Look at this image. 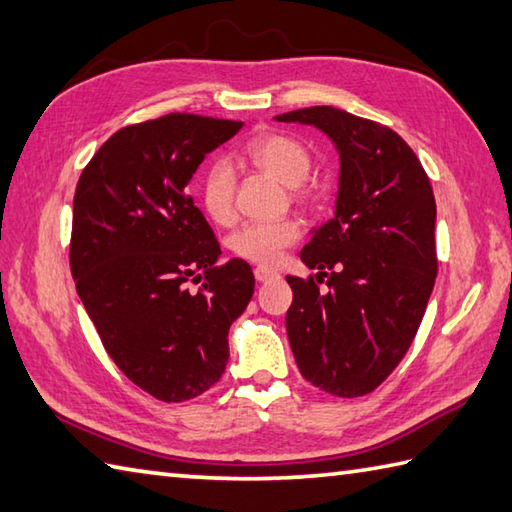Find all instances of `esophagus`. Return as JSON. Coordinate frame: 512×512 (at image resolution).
<instances>
[{
    "label": "esophagus",
    "mask_w": 512,
    "mask_h": 512,
    "mask_svg": "<svg viewBox=\"0 0 512 512\" xmlns=\"http://www.w3.org/2000/svg\"><path fill=\"white\" fill-rule=\"evenodd\" d=\"M279 277L281 275L277 273V270H273V268H264V266L255 268V279L259 281V284H266V281H275Z\"/></svg>",
    "instance_id": "1"
}]
</instances>
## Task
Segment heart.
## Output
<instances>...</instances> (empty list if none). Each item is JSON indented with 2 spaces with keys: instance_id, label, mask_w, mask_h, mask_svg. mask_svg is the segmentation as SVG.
Wrapping results in <instances>:
<instances>
[{
  "instance_id": "heart-1",
  "label": "heart",
  "mask_w": 512,
  "mask_h": 512,
  "mask_svg": "<svg viewBox=\"0 0 512 512\" xmlns=\"http://www.w3.org/2000/svg\"><path fill=\"white\" fill-rule=\"evenodd\" d=\"M244 158L259 169H264L279 182L295 187L308 178L312 167V156L301 140L288 134H262L248 140L244 147ZM235 182L233 173L224 162H215L202 176L200 182V202L204 213L217 224H228L235 215L233 204ZM301 193V189H297ZM301 228L295 220H275V222H248L237 228L228 237L237 257L246 262L273 266L277 264L284 250L299 242Z\"/></svg>"
}]
</instances>
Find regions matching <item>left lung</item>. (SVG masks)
Listing matches in <instances>:
<instances>
[{
    "label": "left lung",
    "mask_w": 512,
    "mask_h": 512,
    "mask_svg": "<svg viewBox=\"0 0 512 512\" xmlns=\"http://www.w3.org/2000/svg\"><path fill=\"white\" fill-rule=\"evenodd\" d=\"M314 125L341 158L330 222L286 277L288 341L301 376L339 398L374 391L407 354L438 275L436 198L418 156L394 129L330 105L275 116ZM325 278L329 292L318 284Z\"/></svg>",
    "instance_id": "left-lung-1"
}]
</instances>
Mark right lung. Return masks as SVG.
Here are the masks:
<instances>
[{
	"mask_svg": "<svg viewBox=\"0 0 512 512\" xmlns=\"http://www.w3.org/2000/svg\"><path fill=\"white\" fill-rule=\"evenodd\" d=\"M242 121L167 114L107 138L74 193L70 270L118 369L162 402L204 394L228 363V328L255 292L187 184ZM195 283L198 289H191Z\"/></svg>",
	"mask_w": 512,
	"mask_h": 512,
	"instance_id": "obj_1",
	"label": "right lung"
}]
</instances>
